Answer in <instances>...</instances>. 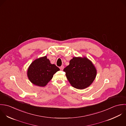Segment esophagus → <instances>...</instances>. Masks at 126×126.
<instances>
[{"label":"esophagus","instance_id":"esophagus-1","mask_svg":"<svg viewBox=\"0 0 126 126\" xmlns=\"http://www.w3.org/2000/svg\"><path fill=\"white\" fill-rule=\"evenodd\" d=\"M64 67L63 66H61L60 67V70H63L64 69Z\"/></svg>","mask_w":126,"mask_h":126}]
</instances>
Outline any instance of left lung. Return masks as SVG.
<instances>
[{
  "label": "left lung",
  "mask_w": 126,
  "mask_h": 126,
  "mask_svg": "<svg viewBox=\"0 0 126 126\" xmlns=\"http://www.w3.org/2000/svg\"><path fill=\"white\" fill-rule=\"evenodd\" d=\"M63 71L70 84L79 90L89 87L97 74L94 65L86 57H74Z\"/></svg>",
  "instance_id": "1"
}]
</instances>
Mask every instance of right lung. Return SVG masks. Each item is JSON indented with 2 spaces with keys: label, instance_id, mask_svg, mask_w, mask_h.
Here are the masks:
<instances>
[{
  "label": "right lung",
  "instance_id": "1",
  "mask_svg": "<svg viewBox=\"0 0 126 126\" xmlns=\"http://www.w3.org/2000/svg\"><path fill=\"white\" fill-rule=\"evenodd\" d=\"M59 70L55 64L50 63L47 56H45L32 62L27 70V76L33 84L39 87H45L52 79L53 75Z\"/></svg>",
  "mask_w": 126,
  "mask_h": 126
}]
</instances>
